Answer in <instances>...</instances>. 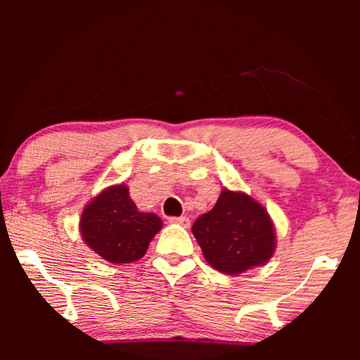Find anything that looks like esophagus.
Returning a JSON list of instances; mask_svg holds the SVG:
<instances>
[{
	"instance_id": "obj_1",
	"label": "esophagus",
	"mask_w": 360,
	"mask_h": 360,
	"mask_svg": "<svg viewBox=\"0 0 360 360\" xmlns=\"http://www.w3.org/2000/svg\"><path fill=\"white\" fill-rule=\"evenodd\" d=\"M169 223L180 224V226H184V228H188L190 219L186 218V216H179V218H169Z\"/></svg>"
}]
</instances>
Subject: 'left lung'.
I'll return each mask as SVG.
<instances>
[{
	"mask_svg": "<svg viewBox=\"0 0 360 360\" xmlns=\"http://www.w3.org/2000/svg\"><path fill=\"white\" fill-rule=\"evenodd\" d=\"M193 231L211 267L228 275L267 264L275 252V228L267 210L243 191L223 188L213 210Z\"/></svg>",
	"mask_w": 360,
	"mask_h": 360,
	"instance_id": "8db88e82",
	"label": "left lung"
}]
</instances>
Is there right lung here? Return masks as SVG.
<instances>
[{"label":"right lung","instance_id":"1","mask_svg":"<svg viewBox=\"0 0 360 360\" xmlns=\"http://www.w3.org/2000/svg\"><path fill=\"white\" fill-rule=\"evenodd\" d=\"M160 228L159 216L137 210L124 184L103 190L80 218L83 243L108 262L120 265L144 257Z\"/></svg>","mask_w":360,"mask_h":360}]
</instances>
